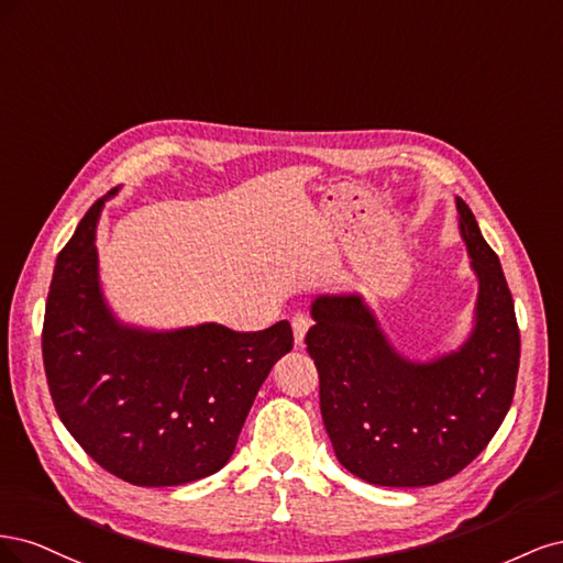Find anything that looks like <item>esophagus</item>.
Listing matches in <instances>:
<instances>
[{"label": "esophagus", "mask_w": 563, "mask_h": 563, "mask_svg": "<svg viewBox=\"0 0 563 563\" xmlns=\"http://www.w3.org/2000/svg\"><path fill=\"white\" fill-rule=\"evenodd\" d=\"M291 327H294V338H296V345L300 347L305 343V333L310 329V319L308 314H294L291 317Z\"/></svg>", "instance_id": "34e87169"}]
</instances>
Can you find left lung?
<instances>
[{"mask_svg":"<svg viewBox=\"0 0 563 563\" xmlns=\"http://www.w3.org/2000/svg\"><path fill=\"white\" fill-rule=\"evenodd\" d=\"M479 277L476 327L457 352L411 364L387 345L360 296H321L305 335L319 406L340 465L376 486H432L465 470L512 406L521 338L503 267L457 199Z\"/></svg>","mask_w":563,"mask_h":563,"instance_id":"left-lung-1","label":"left lung"}]
</instances>
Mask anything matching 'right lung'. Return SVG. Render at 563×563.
<instances>
[{"instance_id":"right-lung-1","label":"right lung","mask_w":563,"mask_h":563,"mask_svg":"<svg viewBox=\"0 0 563 563\" xmlns=\"http://www.w3.org/2000/svg\"><path fill=\"white\" fill-rule=\"evenodd\" d=\"M103 201L81 218L51 279L42 329L51 399L77 444L119 479L190 484L234 453L269 368L294 347L291 323L255 333L220 323L172 333L119 327L98 286Z\"/></svg>"}]
</instances>
